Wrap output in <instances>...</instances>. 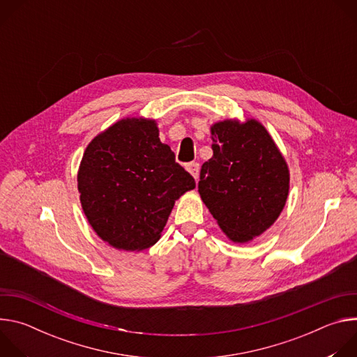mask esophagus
<instances>
[{"label": "esophagus", "mask_w": 357, "mask_h": 357, "mask_svg": "<svg viewBox=\"0 0 357 357\" xmlns=\"http://www.w3.org/2000/svg\"><path fill=\"white\" fill-rule=\"evenodd\" d=\"M199 169H200V167H199L197 162H190V164L186 165V171H188L195 179L199 178Z\"/></svg>", "instance_id": "1"}]
</instances>
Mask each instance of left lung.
Here are the masks:
<instances>
[{
  "instance_id": "8db88e82",
  "label": "left lung",
  "mask_w": 357,
  "mask_h": 357,
  "mask_svg": "<svg viewBox=\"0 0 357 357\" xmlns=\"http://www.w3.org/2000/svg\"><path fill=\"white\" fill-rule=\"evenodd\" d=\"M213 157L202 165L199 195L233 243H248L281 215L289 169L257 120L227 119L211 127Z\"/></svg>"
}]
</instances>
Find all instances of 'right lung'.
I'll use <instances>...</instances> for the list:
<instances>
[{"label": "right lung", "instance_id": "right-lung-1", "mask_svg": "<svg viewBox=\"0 0 357 357\" xmlns=\"http://www.w3.org/2000/svg\"><path fill=\"white\" fill-rule=\"evenodd\" d=\"M195 179L160 139L155 120L123 119L87 145L77 172L82 209L109 245L141 251L154 245Z\"/></svg>", "mask_w": 357, "mask_h": 357}]
</instances>
